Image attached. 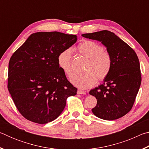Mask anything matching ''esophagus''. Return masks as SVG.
<instances>
[{
  "instance_id": "34e87169",
  "label": "esophagus",
  "mask_w": 149,
  "mask_h": 149,
  "mask_svg": "<svg viewBox=\"0 0 149 149\" xmlns=\"http://www.w3.org/2000/svg\"><path fill=\"white\" fill-rule=\"evenodd\" d=\"M77 94H79V95H85V94H86V92L84 91L77 90Z\"/></svg>"
}]
</instances>
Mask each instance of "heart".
Listing matches in <instances>:
<instances>
[{"mask_svg":"<svg viewBox=\"0 0 149 149\" xmlns=\"http://www.w3.org/2000/svg\"><path fill=\"white\" fill-rule=\"evenodd\" d=\"M77 50L87 59L85 65V72L75 74L71 82L80 89H86L93 87L99 80H104L110 74L112 68V58L104 48L98 42L85 40L77 45ZM58 64L64 74L70 77L72 75V50L68 49L62 51L58 56Z\"/></svg>","mask_w":149,"mask_h":149,"instance_id":"heart-1","label":"heart"}]
</instances>
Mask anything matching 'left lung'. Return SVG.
<instances>
[{
  "mask_svg": "<svg viewBox=\"0 0 149 149\" xmlns=\"http://www.w3.org/2000/svg\"><path fill=\"white\" fill-rule=\"evenodd\" d=\"M82 36L101 42L112 58L110 74L102 84L89 92L97 99L92 112L105 120L118 119L132 109L139 89L141 75L137 54L116 35L107 30Z\"/></svg>",
  "mask_w": 149,
  "mask_h": 149,
  "instance_id": "left-lung-1",
  "label": "left lung"
}]
</instances>
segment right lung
<instances>
[{
  "label": "right lung",
  "instance_id": "obj_1",
  "mask_svg": "<svg viewBox=\"0 0 149 149\" xmlns=\"http://www.w3.org/2000/svg\"><path fill=\"white\" fill-rule=\"evenodd\" d=\"M75 35L37 32L12 54L8 89L19 112L31 122L44 124L59 116L66 99L77 94L58 64V56L75 43Z\"/></svg>",
  "mask_w": 149,
  "mask_h": 149
}]
</instances>
